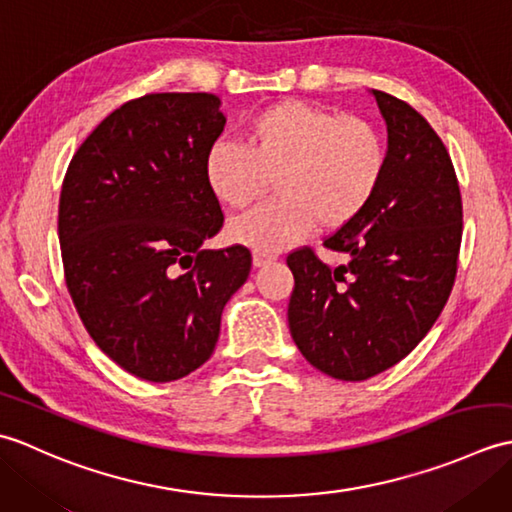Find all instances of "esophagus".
<instances>
[{
  "label": "esophagus",
  "mask_w": 512,
  "mask_h": 512,
  "mask_svg": "<svg viewBox=\"0 0 512 512\" xmlns=\"http://www.w3.org/2000/svg\"><path fill=\"white\" fill-rule=\"evenodd\" d=\"M275 262V255H266V253H253V266L255 268H264V266H268V264H273Z\"/></svg>",
  "instance_id": "esophagus-1"
}]
</instances>
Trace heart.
Returning <instances> with one entry per match:
<instances>
[{
	"label": "heart",
	"instance_id": "1",
	"mask_svg": "<svg viewBox=\"0 0 512 512\" xmlns=\"http://www.w3.org/2000/svg\"><path fill=\"white\" fill-rule=\"evenodd\" d=\"M387 169L380 129L361 116L286 101L253 116L244 147L215 145L204 162L211 193L242 211L275 180L277 198L231 224V237L257 253H277L308 235L314 224L336 231L372 202Z\"/></svg>",
	"mask_w": 512,
	"mask_h": 512
}]
</instances>
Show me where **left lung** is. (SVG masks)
<instances>
[{"instance_id":"left-lung-1","label":"left lung","mask_w":512,"mask_h":512,"mask_svg":"<svg viewBox=\"0 0 512 512\" xmlns=\"http://www.w3.org/2000/svg\"><path fill=\"white\" fill-rule=\"evenodd\" d=\"M372 92L387 123V169L367 209L323 239L345 264H323L310 246L286 257L292 339L312 367L350 383L394 367L427 336L453 290L462 244L447 147L409 103Z\"/></svg>"}]
</instances>
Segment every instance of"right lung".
<instances>
[{
  "mask_svg": "<svg viewBox=\"0 0 512 512\" xmlns=\"http://www.w3.org/2000/svg\"><path fill=\"white\" fill-rule=\"evenodd\" d=\"M226 118L206 92L123 103L76 149L59 198L65 286L125 372L171 383L209 361L250 250L200 246L224 226L204 162Z\"/></svg>",
  "mask_w": 512,
  "mask_h": 512,
  "instance_id": "add662e5",
  "label": "right lung"
}]
</instances>
